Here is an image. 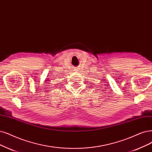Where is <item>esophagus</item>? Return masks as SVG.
I'll return each mask as SVG.
<instances>
[{
	"label": "esophagus",
	"instance_id": "obj_1",
	"mask_svg": "<svg viewBox=\"0 0 152 152\" xmlns=\"http://www.w3.org/2000/svg\"><path fill=\"white\" fill-rule=\"evenodd\" d=\"M74 70H75V71H79V69H78V67H76V68H75Z\"/></svg>",
	"mask_w": 152,
	"mask_h": 152
}]
</instances>
